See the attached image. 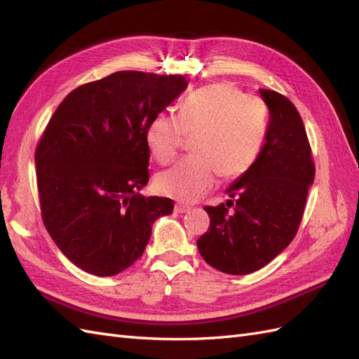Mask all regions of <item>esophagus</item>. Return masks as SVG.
Here are the masks:
<instances>
[{"label": "esophagus", "mask_w": 359, "mask_h": 359, "mask_svg": "<svg viewBox=\"0 0 359 359\" xmlns=\"http://www.w3.org/2000/svg\"><path fill=\"white\" fill-rule=\"evenodd\" d=\"M190 210H191V206H189V205H184V203H177L175 205V212H178V214H186Z\"/></svg>", "instance_id": "1"}]
</instances>
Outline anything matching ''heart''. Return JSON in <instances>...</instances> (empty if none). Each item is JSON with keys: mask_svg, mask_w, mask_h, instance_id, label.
I'll return each instance as SVG.
<instances>
[{"mask_svg": "<svg viewBox=\"0 0 359 359\" xmlns=\"http://www.w3.org/2000/svg\"><path fill=\"white\" fill-rule=\"evenodd\" d=\"M268 132V107L232 82H215L190 93L178 114L158 112L145 128L149 154L160 165L177 156L184 135L194 136L191 154L161 172L157 190L182 202H194L212 190L217 175L241 177L255 165Z\"/></svg>", "mask_w": 359, "mask_h": 359, "instance_id": "heart-1", "label": "heart"}]
</instances>
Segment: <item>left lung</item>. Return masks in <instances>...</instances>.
Here are the masks:
<instances>
[{
  "label": "left lung",
  "mask_w": 359,
  "mask_h": 359,
  "mask_svg": "<svg viewBox=\"0 0 359 359\" xmlns=\"http://www.w3.org/2000/svg\"><path fill=\"white\" fill-rule=\"evenodd\" d=\"M259 94L269 111L265 145L255 165L227 187V202L206 206L210 229L196 241L206 264L232 276L255 273L292 243L314 181L297 107L276 91Z\"/></svg>",
  "instance_id": "8db88e82"
}]
</instances>
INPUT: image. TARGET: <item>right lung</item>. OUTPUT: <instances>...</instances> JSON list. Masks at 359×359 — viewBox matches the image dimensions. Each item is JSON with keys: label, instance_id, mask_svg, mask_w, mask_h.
I'll use <instances>...</instances> for the list:
<instances>
[{"label": "right lung", "instance_id": "right-lung-1", "mask_svg": "<svg viewBox=\"0 0 359 359\" xmlns=\"http://www.w3.org/2000/svg\"><path fill=\"white\" fill-rule=\"evenodd\" d=\"M186 76L116 72L72 91L36 149L41 217L52 240L93 276L111 277L144 255L151 227L173 211L144 198L145 128L187 88Z\"/></svg>", "mask_w": 359, "mask_h": 359}]
</instances>
